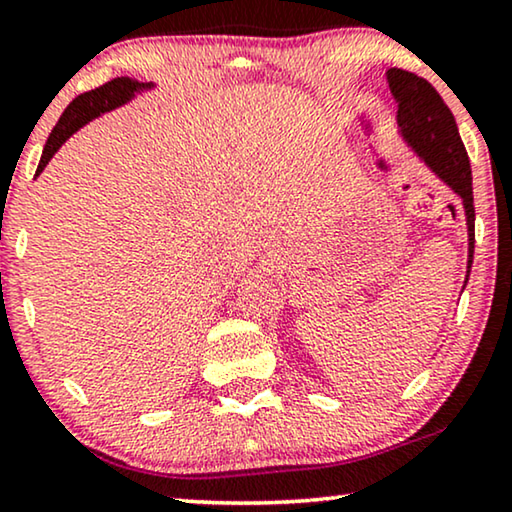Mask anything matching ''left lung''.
Here are the masks:
<instances>
[{"instance_id":"8db88e82","label":"left lung","mask_w":512,"mask_h":512,"mask_svg":"<svg viewBox=\"0 0 512 512\" xmlns=\"http://www.w3.org/2000/svg\"><path fill=\"white\" fill-rule=\"evenodd\" d=\"M392 95L397 97V120L403 139H406L417 155L429 164L431 171L441 181L448 183L464 201L466 225H469V271L473 264L475 243V208L471 187V164L462 136L457 132V122L452 118L443 97L427 78L410 74L403 69L387 71ZM469 280V273H466Z\"/></svg>"}]
</instances>
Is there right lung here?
Returning a JSON list of instances; mask_svg holds the SVG:
<instances>
[{
	"label": "right lung",
	"mask_w": 512,
	"mask_h": 512,
	"mask_svg": "<svg viewBox=\"0 0 512 512\" xmlns=\"http://www.w3.org/2000/svg\"><path fill=\"white\" fill-rule=\"evenodd\" d=\"M143 88H150V83H136V81H132V78L122 76V78H113V81L99 85V88H95V90L78 95L74 102L64 109L60 120H57V125L53 127V132H50L46 146H43L41 162L37 167V176L50 162V157L57 153V148H60L78 127H83L85 122L97 118V115L115 109V106L125 104L127 99L134 97L136 90H143Z\"/></svg>",
	"instance_id": "1"
}]
</instances>
